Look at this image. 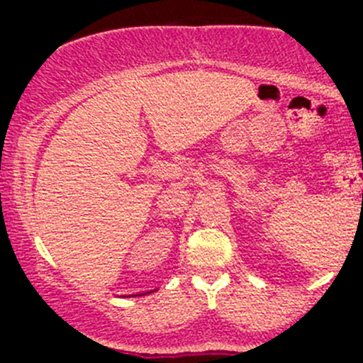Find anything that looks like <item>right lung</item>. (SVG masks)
I'll list each match as a JSON object with an SVG mask.
<instances>
[{"label": "right lung", "instance_id": "obj_1", "mask_svg": "<svg viewBox=\"0 0 363 363\" xmlns=\"http://www.w3.org/2000/svg\"><path fill=\"white\" fill-rule=\"evenodd\" d=\"M153 291V290H152ZM152 291H147V294H152ZM141 295H145V294H141Z\"/></svg>", "mask_w": 363, "mask_h": 363}]
</instances>
